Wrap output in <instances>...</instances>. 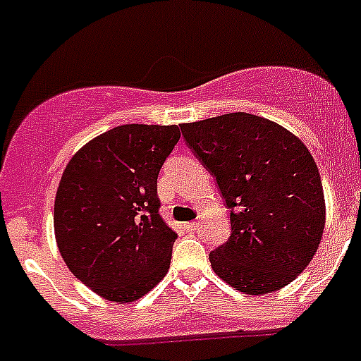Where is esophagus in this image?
I'll return each mask as SVG.
<instances>
[{
	"instance_id": "esophagus-1",
	"label": "esophagus",
	"mask_w": 361,
	"mask_h": 361,
	"mask_svg": "<svg viewBox=\"0 0 361 361\" xmlns=\"http://www.w3.org/2000/svg\"><path fill=\"white\" fill-rule=\"evenodd\" d=\"M184 228H186L188 232H195V230L198 228V223L197 221H190V223H186V225H184Z\"/></svg>"
}]
</instances>
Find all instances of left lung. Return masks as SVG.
<instances>
[{"label":"left lung","instance_id":"left-lung-1","mask_svg":"<svg viewBox=\"0 0 361 361\" xmlns=\"http://www.w3.org/2000/svg\"><path fill=\"white\" fill-rule=\"evenodd\" d=\"M184 142L214 177L230 212V238L209 253L239 293L286 287L314 259L324 230L317 164L300 138L250 113L180 126Z\"/></svg>","mask_w":361,"mask_h":361}]
</instances>
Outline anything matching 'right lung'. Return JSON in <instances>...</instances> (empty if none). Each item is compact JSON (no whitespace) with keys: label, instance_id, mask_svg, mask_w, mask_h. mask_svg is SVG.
I'll use <instances>...</instances> for the list:
<instances>
[{"label":"right lung","instance_id":"1","mask_svg":"<svg viewBox=\"0 0 361 361\" xmlns=\"http://www.w3.org/2000/svg\"><path fill=\"white\" fill-rule=\"evenodd\" d=\"M178 138L177 126L113 127L61 175L58 248L71 273L106 300H138L168 273L177 234L159 214L157 175Z\"/></svg>","mask_w":361,"mask_h":361}]
</instances>
